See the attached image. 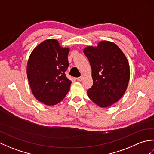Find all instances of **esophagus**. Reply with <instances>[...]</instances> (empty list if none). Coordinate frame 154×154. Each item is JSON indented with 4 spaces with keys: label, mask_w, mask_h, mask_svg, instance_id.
Returning <instances> with one entry per match:
<instances>
[{
    "label": "esophagus",
    "mask_w": 154,
    "mask_h": 154,
    "mask_svg": "<svg viewBox=\"0 0 154 154\" xmlns=\"http://www.w3.org/2000/svg\"><path fill=\"white\" fill-rule=\"evenodd\" d=\"M77 80L78 81H83V77H78V78H77Z\"/></svg>",
    "instance_id": "obj_1"
}]
</instances>
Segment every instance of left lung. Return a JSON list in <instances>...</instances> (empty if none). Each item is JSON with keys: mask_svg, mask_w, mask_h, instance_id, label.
Here are the masks:
<instances>
[{"mask_svg": "<svg viewBox=\"0 0 154 154\" xmlns=\"http://www.w3.org/2000/svg\"><path fill=\"white\" fill-rule=\"evenodd\" d=\"M84 54L92 69L93 86L87 90L89 99L100 107L111 106L119 100L128 85L130 71L122 50L109 41H101L97 47L88 46Z\"/></svg>", "mask_w": 154, "mask_h": 154, "instance_id": "left-lung-1", "label": "left lung"}]
</instances>
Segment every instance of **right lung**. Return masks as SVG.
<instances>
[{
	"label": "right lung",
	"instance_id": "obj_1",
	"mask_svg": "<svg viewBox=\"0 0 154 154\" xmlns=\"http://www.w3.org/2000/svg\"><path fill=\"white\" fill-rule=\"evenodd\" d=\"M69 49L50 39L35 47L29 57L27 76L32 92L46 105L57 104L69 91L71 81L65 73L69 67Z\"/></svg>",
	"mask_w": 154,
	"mask_h": 154
}]
</instances>
